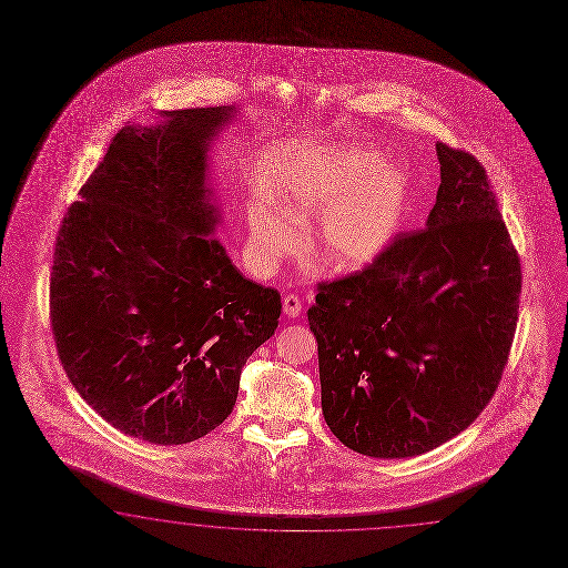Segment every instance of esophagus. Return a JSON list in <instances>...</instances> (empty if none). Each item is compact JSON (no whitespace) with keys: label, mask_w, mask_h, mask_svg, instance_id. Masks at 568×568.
<instances>
[{"label":"esophagus","mask_w":568,"mask_h":568,"mask_svg":"<svg viewBox=\"0 0 568 568\" xmlns=\"http://www.w3.org/2000/svg\"><path fill=\"white\" fill-rule=\"evenodd\" d=\"M283 312L287 314V316H292V318H297L300 314H302V302H300V297L297 295H285V300H283Z\"/></svg>","instance_id":"obj_1"}]
</instances>
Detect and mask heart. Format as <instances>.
Wrapping results in <instances>:
<instances>
[{
	"instance_id": "obj_1",
	"label": "heart",
	"mask_w": 568,
	"mask_h": 568,
	"mask_svg": "<svg viewBox=\"0 0 568 568\" xmlns=\"http://www.w3.org/2000/svg\"><path fill=\"white\" fill-rule=\"evenodd\" d=\"M374 156L341 149L312 168L295 171L276 194L281 215L268 206L250 213V245L262 266H273L300 245V231L325 215L314 254L335 273H352L376 261L399 230L405 185Z\"/></svg>"
}]
</instances>
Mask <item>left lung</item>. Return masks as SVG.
<instances>
[{
	"mask_svg": "<svg viewBox=\"0 0 568 568\" xmlns=\"http://www.w3.org/2000/svg\"><path fill=\"white\" fill-rule=\"evenodd\" d=\"M440 187L426 230L399 233L376 261L318 283L323 414L347 448L424 455L490 403L517 328L521 261L486 169L436 142Z\"/></svg>",
	"mask_w": 568,
	"mask_h": 568,
	"instance_id": "obj_1",
	"label": "left lung"
}]
</instances>
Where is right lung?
I'll return each mask as SVG.
<instances>
[{
    "mask_svg": "<svg viewBox=\"0 0 568 568\" xmlns=\"http://www.w3.org/2000/svg\"><path fill=\"white\" fill-rule=\"evenodd\" d=\"M235 108L123 125L58 231L49 312L63 369L113 428L185 445L223 424L281 295L211 237L206 153Z\"/></svg>",
    "mask_w": 568,
    "mask_h": 568,
    "instance_id": "add662e5",
    "label": "right lung"
}]
</instances>
